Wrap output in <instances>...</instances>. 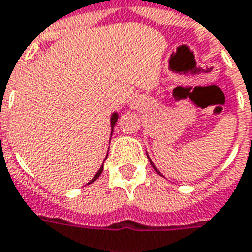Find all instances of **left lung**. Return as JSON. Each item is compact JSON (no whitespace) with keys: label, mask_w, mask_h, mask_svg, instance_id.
<instances>
[{"label":"left lung","mask_w":252,"mask_h":252,"mask_svg":"<svg viewBox=\"0 0 252 252\" xmlns=\"http://www.w3.org/2000/svg\"><path fill=\"white\" fill-rule=\"evenodd\" d=\"M147 157H149V156H147ZM149 159H150V157H149ZM150 163H151V166H153V168L156 169V172H157V173H159V170H158V169L156 168V165H154V163H153V161H151V159H150ZM159 175H161V173H159Z\"/></svg>","instance_id":"1"}]
</instances>
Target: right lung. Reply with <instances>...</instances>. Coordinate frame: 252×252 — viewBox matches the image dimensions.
I'll return each instance as SVG.
<instances>
[{
  "mask_svg": "<svg viewBox=\"0 0 252 252\" xmlns=\"http://www.w3.org/2000/svg\"><path fill=\"white\" fill-rule=\"evenodd\" d=\"M117 120H119V113H117V112H114V113L112 114V117H110V126H112V133H113V128H114V126H116V123H117ZM106 157H108V156H106ZM102 170H103V163H102V166H101V168H99V170H98V172H96V173H95V176L93 177V180L89 181V184H91V183H94V181H95L96 179H98V177L101 176Z\"/></svg>",
  "mask_w": 252,
  "mask_h": 252,
  "instance_id": "obj_1",
  "label": "right lung"
}]
</instances>
